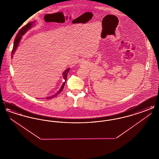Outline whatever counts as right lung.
<instances>
[{
	"label": "right lung",
	"instance_id": "add662e5",
	"mask_svg": "<svg viewBox=\"0 0 159 159\" xmlns=\"http://www.w3.org/2000/svg\"><path fill=\"white\" fill-rule=\"evenodd\" d=\"M34 22H35V21H34ZM34 22H30V23H27L26 25H25L24 27H23L19 30L18 33H17V34H16V37H15V38L14 42L13 49H12V52H11V53H12L11 57H12V58L13 57V54L15 52V51H16V48H17V47H18V44H19V42H20V40H21V38L22 37V36L25 34V33H26L27 31L28 30H29V29H30L31 27H32L33 24L34 23ZM69 71H70V68L66 69V70L64 71V73H63V77H64V79L65 82L62 84V85L60 89L58 91V92H57V93H55V95H53L50 97L46 98V99L53 98L54 97H55L56 96H57L59 93H60L61 92V91H62L63 89H64V85H65V82H66V80H67V75H68V73Z\"/></svg>",
	"mask_w": 159,
	"mask_h": 159
}]
</instances>
